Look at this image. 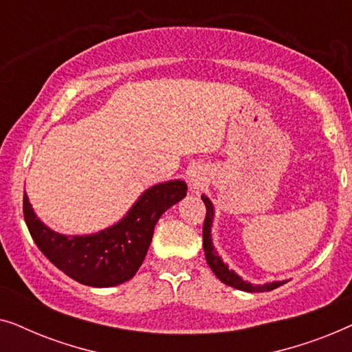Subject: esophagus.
I'll use <instances>...</instances> for the list:
<instances>
[{
  "label": "esophagus",
  "mask_w": 352,
  "mask_h": 352,
  "mask_svg": "<svg viewBox=\"0 0 352 352\" xmlns=\"http://www.w3.org/2000/svg\"><path fill=\"white\" fill-rule=\"evenodd\" d=\"M189 182H190L192 189H199V186H200V177H199V175H195L194 171H190V173H189Z\"/></svg>",
  "instance_id": "obj_1"
}]
</instances>
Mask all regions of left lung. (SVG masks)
<instances>
[{"mask_svg":"<svg viewBox=\"0 0 352 352\" xmlns=\"http://www.w3.org/2000/svg\"><path fill=\"white\" fill-rule=\"evenodd\" d=\"M204 199V204L206 206V216L204 223V250L206 263L211 267V271L214 272V276L219 278L221 282L226 283V285L239 288V290L243 292H271L274 288L283 285L285 282H272V283H264V285H252V283L245 282L243 278H240L234 271H229V267L223 263V259L218 256V253L214 252L213 243H211V223H213V205L211 201L206 199V197H201Z\"/></svg>","mask_w":352,"mask_h":352,"instance_id":"8db88e82","label":"left lung"}]
</instances>
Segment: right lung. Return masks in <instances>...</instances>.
Listing matches in <instances>:
<instances>
[{"instance_id":"1","label":"right lung","mask_w":352,"mask_h":352,"mask_svg":"<svg viewBox=\"0 0 352 352\" xmlns=\"http://www.w3.org/2000/svg\"><path fill=\"white\" fill-rule=\"evenodd\" d=\"M184 181L157 184L112 228L93 235L67 237L46 228L23 192V218L41 253L74 280L89 287H113L129 280L151 247L153 229L165 211L186 197Z\"/></svg>"}]
</instances>
